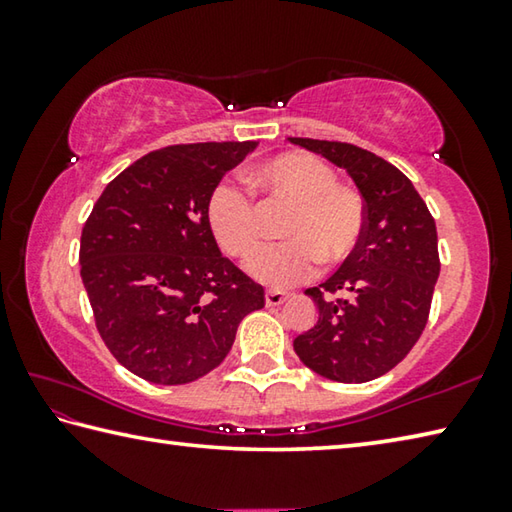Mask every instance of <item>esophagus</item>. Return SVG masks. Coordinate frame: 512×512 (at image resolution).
I'll use <instances>...</instances> for the list:
<instances>
[{
  "label": "esophagus",
  "instance_id": "1",
  "mask_svg": "<svg viewBox=\"0 0 512 512\" xmlns=\"http://www.w3.org/2000/svg\"><path fill=\"white\" fill-rule=\"evenodd\" d=\"M287 298H289V293H287V291H280V289H268V291L264 293V300H266L268 307L282 305V302L287 300Z\"/></svg>",
  "mask_w": 512,
  "mask_h": 512
}]
</instances>
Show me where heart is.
I'll use <instances>...</instances> for the list:
<instances>
[{
    "label": "heart",
    "mask_w": 512,
    "mask_h": 512,
    "mask_svg": "<svg viewBox=\"0 0 512 512\" xmlns=\"http://www.w3.org/2000/svg\"><path fill=\"white\" fill-rule=\"evenodd\" d=\"M248 185L264 210L291 207L282 225L289 241L264 248L248 273L266 287H289L314 273L318 259L339 264L363 235L366 210L354 189L336 183L327 162L309 153H282L248 171ZM207 225L225 253L246 259L262 244V210L235 183L216 185L207 196Z\"/></svg>",
    "instance_id": "b5f03b06"
}]
</instances>
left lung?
I'll return each mask as SVG.
<instances>
[{"label":"left lung","mask_w":512,"mask_h":512,"mask_svg":"<svg viewBox=\"0 0 512 512\" xmlns=\"http://www.w3.org/2000/svg\"><path fill=\"white\" fill-rule=\"evenodd\" d=\"M323 155L357 185L366 223L339 271L305 293L316 325L293 339V350L320 377L361 384L395 368L420 339L436 287V221L404 173L354 144L289 137Z\"/></svg>","instance_id":"left-lung-1"}]
</instances>
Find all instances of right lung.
I'll return each mask as SVG.
<instances>
[{
	"instance_id": "add662e5",
	"label": "right lung",
	"mask_w": 512,
	"mask_h": 512,
	"mask_svg": "<svg viewBox=\"0 0 512 512\" xmlns=\"http://www.w3.org/2000/svg\"><path fill=\"white\" fill-rule=\"evenodd\" d=\"M257 142L146 153L103 189L81 235V277L103 343L151 384L201 379L228 357L264 289L221 255L207 196Z\"/></svg>"
}]
</instances>
